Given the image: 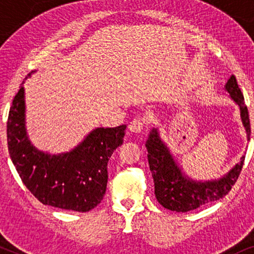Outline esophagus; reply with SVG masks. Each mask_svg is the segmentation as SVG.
Listing matches in <instances>:
<instances>
[{"label": "esophagus", "instance_id": "1", "mask_svg": "<svg viewBox=\"0 0 254 254\" xmlns=\"http://www.w3.org/2000/svg\"><path fill=\"white\" fill-rule=\"evenodd\" d=\"M147 124H148L147 118L137 117V118H134V119L130 121L128 128H129V130L133 131V133H138V131H141L145 126H147Z\"/></svg>", "mask_w": 254, "mask_h": 254}]
</instances>
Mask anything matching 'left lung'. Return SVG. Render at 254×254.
<instances>
[{
	"label": "left lung",
	"mask_w": 254,
	"mask_h": 254,
	"mask_svg": "<svg viewBox=\"0 0 254 254\" xmlns=\"http://www.w3.org/2000/svg\"><path fill=\"white\" fill-rule=\"evenodd\" d=\"M225 89L230 93L231 98L239 105L242 121L248 134V140H250L251 127L248 106L244 102V96L239 89L235 75L229 78ZM145 147L148 150L149 168L155 183L156 199L166 209L178 213L194 210L211 201L224 197L237 182L244 165V157H242L241 162L218 182L195 183L183 175L173 162L168 148L159 140L156 129H152L149 135Z\"/></svg>",
	"instance_id": "obj_1"
}]
</instances>
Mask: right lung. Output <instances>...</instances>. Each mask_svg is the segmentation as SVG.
I'll use <instances>...</instances> for the list:
<instances>
[{"label": "right lung", "instance_id": "right-lung-1", "mask_svg": "<svg viewBox=\"0 0 254 254\" xmlns=\"http://www.w3.org/2000/svg\"><path fill=\"white\" fill-rule=\"evenodd\" d=\"M24 112L20 85L9 111L6 137L10 157L24 185L43 204L81 213L93 209L105 195L107 164L123 144L126 126L97 128L72 151L51 156L30 143Z\"/></svg>", "mask_w": 254, "mask_h": 254}]
</instances>
